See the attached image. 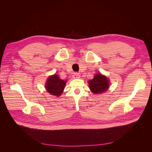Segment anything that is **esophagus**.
Returning a JSON list of instances; mask_svg holds the SVG:
<instances>
[{"label": "esophagus", "instance_id": "esophagus-1", "mask_svg": "<svg viewBox=\"0 0 152 152\" xmlns=\"http://www.w3.org/2000/svg\"><path fill=\"white\" fill-rule=\"evenodd\" d=\"M80 74L78 72H75L73 75V77L74 78V79H78V78H80Z\"/></svg>", "mask_w": 152, "mask_h": 152}]
</instances>
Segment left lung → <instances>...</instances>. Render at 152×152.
Wrapping results in <instances>:
<instances>
[{"instance_id":"1","label":"left lung","mask_w":152,"mask_h":152,"mask_svg":"<svg viewBox=\"0 0 152 152\" xmlns=\"http://www.w3.org/2000/svg\"><path fill=\"white\" fill-rule=\"evenodd\" d=\"M89 88L94 94H100L107 91L109 87V82L107 77L101 73L96 74L89 81Z\"/></svg>"}]
</instances>
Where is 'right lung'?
Returning <instances> with one entry per match:
<instances>
[{
  "label": "right lung",
  "instance_id": "obj_1",
  "mask_svg": "<svg viewBox=\"0 0 152 152\" xmlns=\"http://www.w3.org/2000/svg\"><path fill=\"white\" fill-rule=\"evenodd\" d=\"M66 82V81L61 79L57 75L54 74L48 78L45 88L49 93L59 96L62 94Z\"/></svg>",
  "mask_w": 152,
  "mask_h": 152
}]
</instances>
